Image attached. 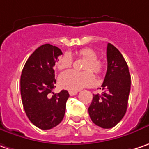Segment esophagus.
Instances as JSON below:
<instances>
[{
    "label": "esophagus",
    "mask_w": 149,
    "mask_h": 149,
    "mask_svg": "<svg viewBox=\"0 0 149 149\" xmlns=\"http://www.w3.org/2000/svg\"><path fill=\"white\" fill-rule=\"evenodd\" d=\"M77 93H78L77 91H72V90H70V91H69V94H70V96H74V95H76Z\"/></svg>",
    "instance_id": "34e87169"
}]
</instances>
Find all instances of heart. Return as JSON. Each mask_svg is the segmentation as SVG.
I'll return each instance as SVG.
<instances>
[{"instance_id": "obj_1", "label": "heart", "mask_w": 149, "mask_h": 149, "mask_svg": "<svg viewBox=\"0 0 149 149\" xmlns=\"http://www.w3.org/2000/svg\"><path fill=\"white\" fill-rule=\"evenodd\" d=\"M78 55L86 60L84 70L86 72H77L75 70H68L59 77V84L63 88L72 91H78L81 88L93 85L95 81V77L92 72L99 74L103 70V63L98 60L97 53L92 48H83L78 52ZM72 64V56L69 52H65L58 59L56 67L59 70L69 68Z\"/></svg>"}]
</instances>
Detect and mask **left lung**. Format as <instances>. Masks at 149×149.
Returning <instances> with one entry per match:
<instances>
[{"mask_svg": "<svg viewBox=\"0 0 149 149\" xmlns=\"http://www.w3.org/2000/svg\"><path fill=\"white\" fill-rule=\"evenodd\" d=\"M107 70L102 85L104 92L93 94L88 113L92 121L102 128L116 126L125 115L131 87V77L125 59L111 43L107 47Z\"/></svg>", "mask_w": 149, "mask_h": 149, "instance_id": "obj_1", "label": "left lung"}]
</instances>
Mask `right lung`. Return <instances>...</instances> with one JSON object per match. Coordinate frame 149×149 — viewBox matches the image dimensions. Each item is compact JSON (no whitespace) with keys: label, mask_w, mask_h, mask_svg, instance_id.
Segmentation results:
<instances>
[{"label":"right lung","mask_w":149,"mask_h":149,"mask_svg":"<svg viewBox=\"0 0 149 149\" xmlns=\"http://www.w3.org/2000/svg\"><path fill=\"white\" fill-rule=\"evenodd\" d=\"M62 54V51L55 46L42 45L30 56L21 76L24 110L30 121L43 130L57 126L66 111V102L69 97L68 91L52 93L56 87L53 68Z\"/></svg>","instance_id":"add662e5"}]
</instances>
